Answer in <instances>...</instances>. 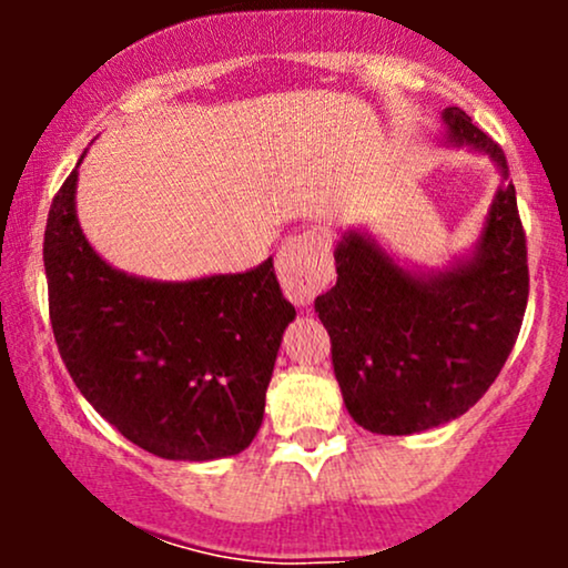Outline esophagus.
<instances>
[{
  "label": "esophagus",
  "mask_w": 568,
  "mask_h": 568,
  "mask_svg": "<svg viewBox=\"0 0 568 568\" xmlns=\"http://www.w3.org/2000/svg\"><path fill=\"white\" fill-rule=\"evenodd\" d=\"M277 275L293 304H312V298L334 280L328 237L321 230H306L285 240L277 256Z\"/></svg>",
  "instance_id": "1"
}]
</instances>
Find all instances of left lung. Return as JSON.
I'll return each instance as SVG.
<instances>
[{
    "label": "left lung",
    "instance_id": "left-lung-1",
    "mask_svg": "<svg viewBox=\"0 0 568 568\" xmlns=\"http://www.w3.org/2000/svg\"><path fill=\"white\" fill-rule=\"evenodd\" d=\"M438 141L488 158L501 175L475 245L429 270L349 226L334 247L336 285L315 298L344 406L376 435L425 433L470 410L513 352L529 298L505 152L459 106L443 109Z\"/></svg>",
    "mask_w": 568,
    "mask_h": 568
}]
</instances>
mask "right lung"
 <instances>
[{"instance_id": "1", "label": "right lung", "mask_w": 568, "mask_h": 568, "mask_svg": "<svg viewBox=\"0 0 568 568\" xmlns=\"http://www.w3.org/2000/svg\"><path fill=\"white\" fill-rule=\"evenodd\" d=\"M44 230L53 334L84 400L143 452L213 462L245 452L296 317L272 256L194 280L128 275L101 258L77 219L80 165Z\"/></svg>"}]
</instances>
